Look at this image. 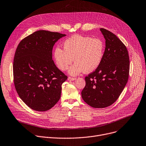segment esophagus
Instances as JSON below:
<instances>
[{
	"instance_id": "obj_1",
	"label": "esophagus",
	"mask_w": 146,
	"mask_h": 146,
	"mask_svg": "<svg viewBox=\"0 0 146 146\" xmlns=\"http://www.w3.org/2000/svg\"><path fill=\"white\" fill-rule=\"evenodd\" d=\"M76 80L75 78L70 77V76H69V77L68 78V81H74V80Z\"/></svg>"
}]
</instances>
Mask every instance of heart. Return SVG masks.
<instances>
[{
  "label": "heart",
  "instance_id": "obj_1",
  "mask_svg": "<svg viewBox=\"0 0 146 146\" xmlns=\"http://www.w3.org/2000/svg\"><path fill=\"white\" fill-rule=\"evenodd\" d=\"M64 50L57 47L54 58L58 68L65 71L73 60L69 74L77 75L83 71L91 73L96 70L103 60L105 46L99 38L81 35H74L64 42Z\"/></svg>",
  "mask_w": 146,
  "mask_h": 146
}]
</instances>
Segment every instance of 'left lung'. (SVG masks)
<instances>
[{
	"instance_id": "left-lung-1",
	"label": "left lung",
	"mask_w": 146,
	"mask_h": 146,
	"mask_svg": "<svg viewBox=\"0 0 146 146\" xmlns=\"http://www.w3.org/2000/svg\"><path fill=\"white\" fill-rule=\"evenodd\" d=\"M105 39L102 62L85 77L82 98L89 106L104 108L113 104L124 89L129 78L130 61L125 45L113 33L101 28Z\"/></svg>"
}]
</instances>
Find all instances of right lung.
Instances as JSON below:
<instances>
[{
  "instance_id": "1",
  "label": "right lung",
  "mask_w": 146,
  "mask_h": 146,
  "mask_svg": "<svg viewBox=\"0 0 146 146\" xmlns=\"http://www.w3.org/2000/svg\"><path fill=\"white\" fill-rule=\"evenodd\" d=\"M65 35L38 30L22 40L15 52L13 80L20 99L31 109L46 111L58 102L66 76L52 58L54 45Z\"/></svg>"
}]
</instances>
